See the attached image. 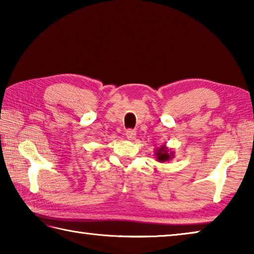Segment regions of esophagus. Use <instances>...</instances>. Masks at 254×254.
I'll use <instances>...</instances> for the list:
<instances>
[{"label":"esophagus","instance_id":"34e87169","mask_svg":"<svg viewBox=\"0 0 254 254\" xmlns=\"http://www.w3.org/2000/svg\"><path fill=\"white\" fill-rule=\"evenodd\" d=\"M126 135L128 140H134L136 136V132L134 130H127L126 132Z\"/></svg>","mask_w":254,"mask_h":254}]
</instances>
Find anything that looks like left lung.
Returning <instances> with one entry per match:
<instances>
[{"mask_svg":"<svg viewBox=\"0 0 254 254\" xmlns=\"http://www.w3.org/2000/svg\"><path fill=\"white\" fill-rule=\"evenodd\" d=\"M154 152H156L154 154H156L157 161L159 162H167L175 157V152L169 151L166 145H162V147L156 149V151Z\"/></svg>","mask_w":254,"mask_h":254,"instance_id":"left-lung-1","label":"left lung"}]
</instances>
